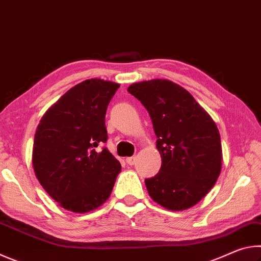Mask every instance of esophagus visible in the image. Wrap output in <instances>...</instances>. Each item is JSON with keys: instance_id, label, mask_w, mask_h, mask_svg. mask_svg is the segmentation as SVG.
<instances>
[{"instance_id": "34e87169", "label": "esophagus", "mask_w": 261, "mask_h": 261, "mask_svg": "<svg viewBox=\"0 0 261 261\" xmlns=\"http://www.w3.org/2000/svg\"><path fill=\"white\" fill-rule=\"evenodd\" d=\"M136 156H130V158H126V163H127V165H129V166H134L135 165V162H136Z\"/></svg>"}]
</instances>
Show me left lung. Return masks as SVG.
I'll return each mask as SVG.
<instances>
[{"instance_id": "left-lung-1", "label": "left lung", "mask_w": 261, "mask_h": 261, "mask_svg": "<svg viewBox=\"0 0 261 261\" xmlns=\"http://www.w3.org/2000/svg\"><path fill=\"white\" fill-rule=\"evenodd\" d=\"M127 92L147 109L158 137L162 163L154 177L145 179L148 194L167 210L190 208L221 173L218 126L185 88L167 79L132 84Z\"/></svg>"}]
</instances>
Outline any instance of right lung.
I'll use <instances>...</instances> for the list:
<instances>
[{"mask_svg":"<svg viewBox=\"0 0 261 261\" xmlns=\"http://www.w3.org/2000/svg\"><path fill=\"white\" fill-rule=\"evenodd\" d=\"M120 85L87 79L70 88L43 115L33 143L32 165L46 192L74 213L98 208L108 199L121 163L108 148L106 112Z\"/></svg>","mask_w":261,"mask_h":261,"instance_id":"right-lung-1","label":"right lung"}]
</instances>
